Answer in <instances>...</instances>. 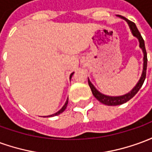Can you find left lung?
<instances>
[{"label":"left lung","instance_id":"left-lung-1","mask_svg":"<svg viewBox=\"0 0 152 152\" xmlns=\"http://www.w3.org/2000/svg\"><path fill=\"white\" fill-rule=\"evenodd\" d=\"M118 17H120L122 19H124L125 21L127 22L129 27L130 28V31L132 32V34L134 37L137 38V40L139 41V47H140L142 50V53H143V68H142V72L141 75L140 79L138 80V81L136 84V86H134L133 89H131L130 91L127 94H125L124 95L121 96H108L105 95L102 93H100L96 89L95 87L94 86L91 81L89 80L88 78V82H89V86L91 89L92 94L95 97L96 99L99 100V102H102V104H105L107 106H117V105H121L124 102H128L129 100H130L133 97H134L137 92L138 90L141 89V87L142 86L144 83V80L146 79V72H147V51H146V48H145V43H144V40L142 37L140 32L137 30V27L134 23L129 21V19H127L124 17L120 16L118 15Z\"/></svg>","mask_w":152,"mask_h":152}]
</instances>
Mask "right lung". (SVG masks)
I'll use <instances>...</instances> for the list:
<instances>
[{"label":"right lung","mask_w":152,"mask_h":152,"mask_svg":"<svg viewBox=\"0 0 152 152\" xmlns=\"http://www.w3.org/2000/svg\"><path fill=\"white\" fill-rule=\"evenodd\" d=\"M73 74H74V72H72V74H71V75H70V80H71V78H72V76ZM67 103H68V99H66V102H65V104L63 105V107L60 109L58 112H57L56 113H54V114H52V115H47V116H45V117H52V116H55V115H59V114H61V113H63V112L65 111V109L66 108Z\"/></svg>","instance_id":"add662e5"}]
</instances>
